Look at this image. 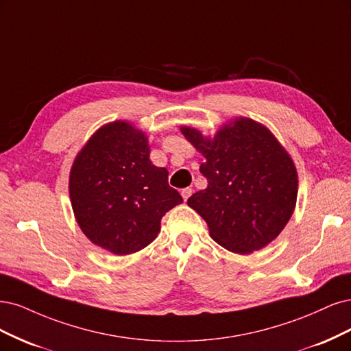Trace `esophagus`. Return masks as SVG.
Returning a JSON list of instances; mask_svg holds the SVG:
<instances>
[{
	"instance_id": "esophagus-1",
	"label": "esophagus",
	"mask_w": 351,
	"mask_h": 351,
	"mask_svg": "<svg viewBox=\"0 0 351 351\" xmlns=\"http://www.w3.org/2000/svg\"><path fill=\"white\" fill-rule=\"evenodd\" d=\"M192 192H194V189H192V188H184L182 191H180V195H182L184 201H186L191 197Z\"/></svg>"
}]
</instances>
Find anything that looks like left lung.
Masks as SVG:
<instances>
[{"instance_id": "1", "label": "left lung", "mask_w": 351, "mask_h": 351, "mask_svg": "<svg viewBox=\"0 0 351 351\" xmlns=\"http://www.w3.org/2000/svg\"><path fill=\"white\" fill-rule=\"evenodd\" d=\"M206 157L199 172L208 180L188 198L206 220L210 236L226 250L247 255L263 250L286 228L298 199V171L287 150L265 125L236 117L206 137L180 127Z\"/></svg>"}]
</instances>
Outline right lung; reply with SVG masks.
Returning <instances> with one entry per match:
<instances>
[{
  "label": "right lung",
  "mask_w": 351,
  "mask_h": 351,
  "mask_svg": "<svg viewBox=\"0 0 351 351\" xmlns=\"http://www.w3.org/2000/svg\"><path fill=\"white\" fill-rule=\"evenodd\" d=\"M166 167L150 160L145 132L131 122L100 127L75 156L70 172L74 217L87 239L114 255L150 245L165 214L182 202Z\"/></svg>",
  "instance_id": "right-lung-1"
}]
</instances>
